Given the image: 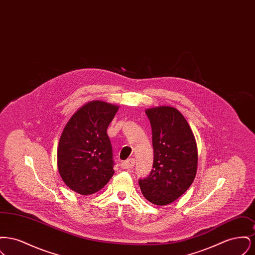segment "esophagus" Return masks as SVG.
I'll list each match as a JSON object with an SVG mask.
<instances>
[{
  "mask_svg": "<svg viewBox=\"0 0 255 255\" xmlns=\"http://www.w3.org/2000/svg\"><path fill=\"white\" fill-rule=\"evenodd\" d=\"M134 166V158H129L122 163V169H132Z\"/></svg>",
  "mask_w": 255,
  "mask_h": 255,
  "instance_id": "esophagus-1",
  "label": "esophagus"
}]
</instances>
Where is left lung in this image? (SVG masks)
Here are the masks:
<instances>
[{
	"label": "left lung",
	"instance_id": "obj_1",
	"mask_svg": "<svg viewBox=\"0 0 255 255\" xmlns=\"http://www.w3.org/2000/svg\"><path fill=\"white\" fill-rule=\"evenodd\" d=\"M152 127L153 169L138 184L146 199L165 206L181 197L194 181L198 151L194 134L182 114L173 107L147 109Z\"/></svg>",
	"mask_w": 255,
	"mask_h": 255
}]
</instances>
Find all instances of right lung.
<instances>
[{
	"label": "right lung",
	"instance_id": "right-lung-1",
	"mask_svg": "<svg viewBox=\"0 0 255 255\" xmlns=\"http://www.w3.org/2000/svg\"><path fill=\"white\" fill-rule=\"evenodd\" d=\"M119 106L91 101L65 126L57 149L62 180L73 191L91 195L103 188L115 171L107 128Z\"/></svg>",
	"mask_w": 255,
	"mask_h": 255
}]
</instances>
